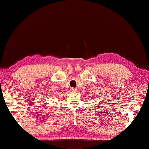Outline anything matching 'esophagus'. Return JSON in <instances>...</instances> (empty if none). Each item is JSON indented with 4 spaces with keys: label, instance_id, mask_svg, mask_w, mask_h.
I'll list each match as a JSON object with an SVG mask.
<instances>
[{
    "label": "esophagus",
    "instance_id": "1",
    "mask_svg": "<svg viewBox=\"0 0 149 149\" xmlns=\"http://www.w3.org/2000/svg\"><path fill=\"white\" fill-rule=\"evenodd\" d=\"M70 90H71V92H77V89H75V88H72L71 89H70Z\"/></svg>",
    "mask_w": 149,
    "mask_h": 149
}]
</instances>
